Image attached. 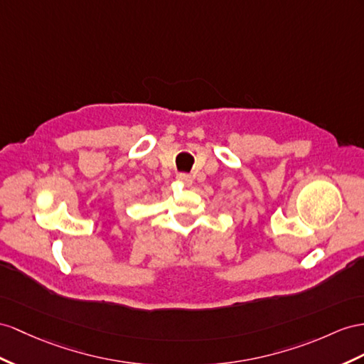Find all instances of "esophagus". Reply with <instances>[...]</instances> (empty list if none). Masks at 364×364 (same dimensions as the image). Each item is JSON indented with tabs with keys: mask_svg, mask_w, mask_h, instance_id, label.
Returning <instances> with one entry per match:
<instances>
[{
	"mask_svg": "<svg viewBox=\"0 0 364 364\" xmlns=\"http://www.w3.org/2000/svg\"><path fill=\"white\" fill-rule=\"evenodd\" d=\"M176 180H178L180 183H183L184 186H191L192 183V176L188 175V173H180L178 176H176Z\"/></svg>",
	"mask_w": 364,
	"mask_h": 364,
	"instance_id": "obj_1",
	"label": "esophagus"
}]
</instances>
